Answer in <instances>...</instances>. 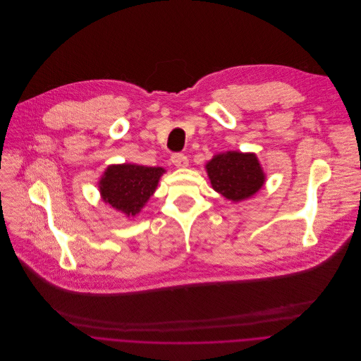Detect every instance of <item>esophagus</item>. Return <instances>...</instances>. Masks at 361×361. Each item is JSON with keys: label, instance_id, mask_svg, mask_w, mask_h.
Wrapping results in <instances>:
<instances>
[{"label": "esophagus", "instance_id": "1", "mask_svg": "<svg viewBox=\"0 0 361 361\" xmlns=\"http://www.w3.org/2000/svg\"><path fill=\"white\" fill-rule=\"evenodd\" d=\"M171 161H172V164H173L176 168H185V166H188V164H189L188 157L183 155V154H180V152L173 154V155L171 157Z\"/></svg>", "mask_w": 361, "mask_h": 361}]
</instances>
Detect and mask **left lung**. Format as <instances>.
Returning <instances> with one entry per match:
<instances>
[{
	"mask_svg": "<svg viewBox=\"0 0 361 361\" xmlns=\"http://www.w3.org/2000/svg\"><path fill=\"white\" fill-rule=\"evenodd\" d=\"M212 188L225 197L239 202L255 195L264 183L256 155L226 152L216 155L206 165Z\"/></svg>",
	"mask_w": 361,
	"mask_h": 361,
	"instance_id": "obj_1",
	"label": "left lung"
}]
</instances>
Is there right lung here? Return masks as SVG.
Listing matches in <instances>:
<instances>
[{
    "label": "right lung",
    "instance_id": "add662e5",
    "mask_svg": "<svg viewBox=\"0 0 361 361\" xmlns=\"http://www.w3.org/2000/svg\"><path fill=\"white\" fill-rule=\"evenodd\" d=\"M164 172L162 168L112 165L99 182L101 195L112 207L128 216H135L155 192Z\"/></svg>",
    "mask_w": 361,
    "mask_h": 361
}]
</instances>
